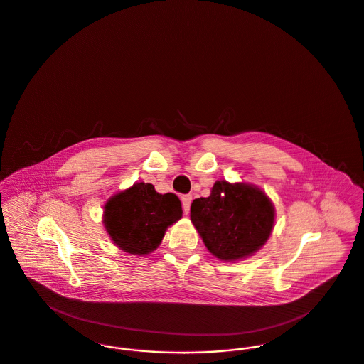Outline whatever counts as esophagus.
Instances as JSON below:
<instances>
[{
	"label": "esophagus",
	"instance_id": "34e87169",
	"mask_svg": "<svg viewBox=\"0 0 364 364\" xmlns=\"http://www.w3.org/2000/svg\"><path fill=\"white\" fill-rule=\"evenodd\" d=\"M191 202H192V195H183L181 196V203H183V208H184L186 214L190 213Z\"/></svg>",
	"mask_w": 364,
	"mask_h": 364
}]
</instances>
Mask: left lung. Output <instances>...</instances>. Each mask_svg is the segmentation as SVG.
I'll use <instances>...</instances> for the list:
<instances>
[{"label": "left lung", "instance_id": "1", "mask_svg": "<svg viewBox=\"0 0 364 364\" xmlns=\"http://www.w3.org/2000/svg\"><path fill=\"white\" fill-rule=\"evenodd\" d=\"M276 221L272 199L251 183L217 180L208 198L191 205V223L220 260L252 257L269 240Z\"/></svg>", "mask_w": 364, "mask_h": 364}]
</instances>
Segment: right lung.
<instances>
[{
  "instance_id": "1",
  "label": "right lung",
  "mask_w": 364,
  "mask_h": 364,
  "mask_svg": "<svg viewBox=\"0 0 364 364\" xmlns=\"http://www.w3.org/2000/svg\"><path fill=\"white\" fill-rule=\"evenodd\" d=\"M181 217V202L174 193H158L153 184L140 181L106 200L102 224L114 245L141 257L156 250L168 228Z\"/></svg>"
}]
</instances>
